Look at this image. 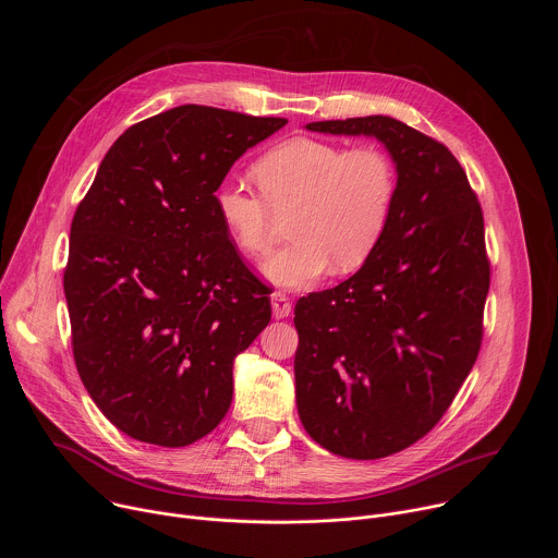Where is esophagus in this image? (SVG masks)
<instances>
[{
	"label": "esophagus",
	"instance_id": "34e87169",
	"mask_svg": "<svg viewBox=\"0 0 558 558\" xmlns=\"http://www.w3.org/2000/svg\"><path fill=\"white\" fill-rule=\"evenodd\" d=\"M271 311H274L276 320H282V317H287L291 313V302L282 291L271 293Z\"/></svg>",
	"mask_w": 558,
	"mask_h": 558
}]
</instances>
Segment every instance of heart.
I'll use <instances>...</instances> for the list:
<instances>
[{
  "mask_svg": "<svg viewBox=\"0 0 558 558\" xmlns=\"http://www.w3.org/2000/svg\"><path fill=\"white\" fill-rule=\"evenodd\" d=\"M254 177L264 192L225 179L214 190L216 214L247 256L271 245L276 216H289L291 245L263 263L267 280L280 287H308L331 274L360 269L388 227L397 172L377 145L349 147L333 141L295 136L258 158Z\"/></svg>",
  "mask_w": 558,
  "mask_h": 558,
  "instance_id": "obj_1",
  "label": "heart"
}]
</instances>
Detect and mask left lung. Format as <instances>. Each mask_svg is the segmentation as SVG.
I'll return each mask as SVG.
<instances>
[{"label":"left lung","mask_w":558,"mask_h":558,"mask_svg":"<svg viewBox=\"0 0 558 558\" xmlns=\"http://www.w3.org/2000/svg\"><path fill=\"white\" fill-rule=\"evenodd\" d=\"M306 130L375 136L397 170L388 227L371 258L295 304V402L333 454L381 459L444 417L484 336L490 289L484 214L450 149L390 117Z\"/></svg>","instance_id":"obj_1"}]
</instances>
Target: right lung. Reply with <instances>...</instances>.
Returning a JSON list of instances; mask_svg holds the SVG:
<instances>
[{
  "label": "right lung",
  "mask_w": 558,
  "mask_h": 558,
  "mask_svg": "<svg viewBox=\"0 0 558 558\" xmlns=\"http://www.w3.org/2000/svg\"><path fill=\"white\" fill-rule=\"evenodd\" d=\"M287 119L179 106L128 128L70 227L74 364L132 439L181 448L229 411L233 360L271 320L269 289L225 231L214 190Z\"/></svg>",
  "instance_id": "add662e5"
}]
</instances>
